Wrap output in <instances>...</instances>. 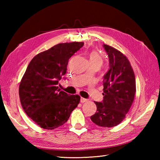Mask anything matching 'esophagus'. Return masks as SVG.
<instances>
[{"label": "esophagus", "instance_id": "obj_1", "mask_svg": "<svg viewBox=\"0 0 160 160\" xmlns=\"http://www.w3.org/2000/svg\"><path fill=\"white\" fill-rule=\"evenodd\" d=\"M87 100L85 99V98H80V102L84 103V102H87Z\"/></svg>", "mask_w": 160, "mask_h": 160}]
</instances>
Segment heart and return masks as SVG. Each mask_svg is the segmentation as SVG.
<instances>
[{"label":"heart","instance_id":"heart-1","mask_svg":"<svg viewBox=\"0 0 160 160\" xmlns=\"http://www.w3.org/2000/svg\"><path fill=\"white\" fill-rule=\"evenodd\" d=\"M89 62L92 64H96L101 67L102 64L103 63L102 58L100 56V55L96 51H93L91 52L89 55Z\"/></svg>","mask_w":160,"mask_h":160}]
</instances>
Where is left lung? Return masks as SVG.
<instances>
[{
	"label": "left lung",
	"instance_id": "1",
	"mask_svg": "<svg viewBox=\"0 0 160 160\" xmlns=\"http://www.w3.org/2000/svg\"><path fill=\"white\" fill-rule=\"evenodd\" d=\"M108 54L109 69L104 76L103 100L94 102L97 111L91 115L93 123L102 127H113L124 120L134 100L135 74L127 58L120 51L103 45Z\"/></svg>",
	"mask_w": 160,
	"mask_h": 160
}]
</instances>
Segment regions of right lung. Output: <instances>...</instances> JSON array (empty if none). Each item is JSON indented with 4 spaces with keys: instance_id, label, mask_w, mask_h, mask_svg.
<instances>
[{
    "instance_id": "add662e5",
    "label": "right lung",
    "mask_w": 160,
    "mask_h": 160,
    "mask_svg": "<svg viewBox=\"0 0 160 160\" xmlns=\"http://www.w3.org/2000/svg\"><path fill=\"white\" fill-rule=\"evenodd\" d=\"M84 42L60 43L36 55L29 62L19 86L20 103L26 114L44 129L64 124L79 104L78 95L58 89L69 60Z\"/></svg>"
}]
</instances>
